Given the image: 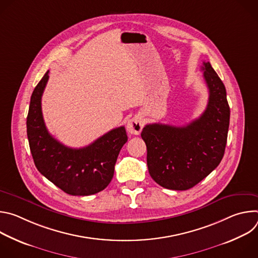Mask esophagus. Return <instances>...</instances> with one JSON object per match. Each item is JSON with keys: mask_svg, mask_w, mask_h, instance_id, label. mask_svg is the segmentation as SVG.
Segmentation results:
<instances>
[{"mask_svg": "<svg viewBox=\"0 0 258 258\" xmlns=\"http://www.w3.org/2000/svg\"><path fill=\"white\" fill-rule=\"evenodd\" d=\"M144 126V120L141 116L137 115L131 118L126 123V130L132 135H140Z\"/></svg>", "mask_w": 258, "mask_h": 258, "instance_id": "esophagus-1", "label": "esophagus"}]
</instances>
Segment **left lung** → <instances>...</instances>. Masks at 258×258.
I'll use <instances>...</instances> for the list:
<instances>
[{"instance_id": "left-lung-1", "label": "left lung", "mask_w": 258, "mask_h": 258, "mask_svg": "<svg viewBox=\"0 0 258 258\" xmlns=\"http://www.w3.org/2000/svg\"><path fill=\"white\" fill-rule=\"evenodd\" d=\"M201 69L209 91L201 116L185 126L147 124L141 134L149 173L166 189L193 188L217 167L225 154L230 124L226 88L209 62H203Z\"/></svg>"}]
</instances>
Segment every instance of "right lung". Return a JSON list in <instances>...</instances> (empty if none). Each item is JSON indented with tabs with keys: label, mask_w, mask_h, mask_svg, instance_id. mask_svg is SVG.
I'll return each mask as SVG.
<instances>
[{
	"label": "right lung",
	"mask_w": 258,
	"mask_h": 258,
	"mask_svg": "<svg viewBox=\"0 0 258 258\" xmlns=\"http://www.w3.org/2000/svg\"><path fill=\"white\" fill-rule=\"evenodd\" d=\"M49 71L32 92L26 127L30 152L38 170L63 192L89 196L104 190L114 174V165L127 141L124 126L106 133L80 149L64 146L53 138L42 113V96Z\"/></svg>",
	"instance_id": "1"
}]
</instances>
